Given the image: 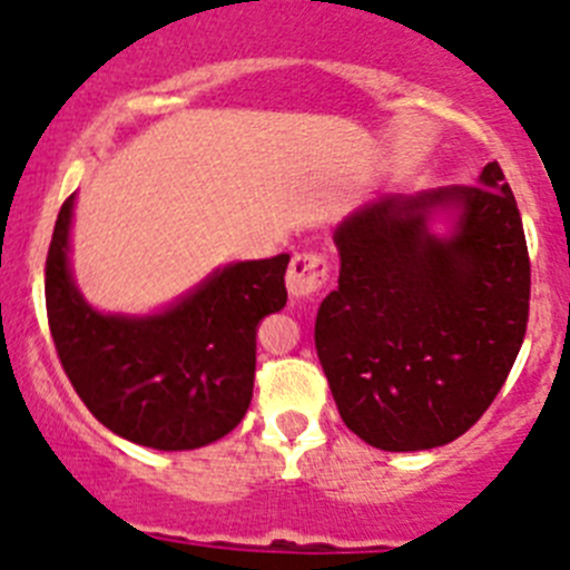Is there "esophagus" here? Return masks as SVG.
<instances>
[{
	"label": "esophagus",
	"instance_id": "esophagus-1",
	"mask_svg": "<svg viewBox=\"0 0 570 570\" xmlns=\"http://www.w3.org/2000/svg\"><path fill=\"white\" fill-rule=\"evenodd\" d=\"M330 279V265L322 254L299 252L288 265V294L294 299H313Z\"/></svg>",
	"mask_w": 570,
	"mask_h": 570
}]
</instances>
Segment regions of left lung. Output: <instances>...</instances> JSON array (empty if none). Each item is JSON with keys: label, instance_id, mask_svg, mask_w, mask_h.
<instances>
[{"label": "left lung", "instance_id": "8db88e82", "mask_svg": "<svg viewBox=\"0 0 570 570\" xmlns=\"http://www.w3.org/2000/svg\"><path fill=\"white\" fill-rule=\"evenodd\" d=\"M439 208L458 215L448 238L430 232ZM335 246L316 352L341 420L394 453L459 439L501 392L529 322L532 265L501 165L479 184L366 204Z\"/></svg>", "mask_w": 570, "mask_h": 570}]
</instances>
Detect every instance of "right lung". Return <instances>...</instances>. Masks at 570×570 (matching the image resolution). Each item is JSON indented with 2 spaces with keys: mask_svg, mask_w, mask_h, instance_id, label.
I'll use <instances>...</instances> for the list:
<instances>
[{
  "mask_svg": "<svg viewBox=\"0 0 570 570\" xmlns=\"http://www.w3.org/2000/svg\"><path fill=\"white\" fill-rule=\"evenodd\" d=\"M63 200L47 252V318L58 357L86 409L117 436L193 451L246 416L257 327L288 302V254L226 265L156 316H106L75 288Z\"/></svg>",
  "mask_w": 570,
  "mask_h": 570,
  "instance_id": "1",
  "label": "right lung"
}]
</instances>
